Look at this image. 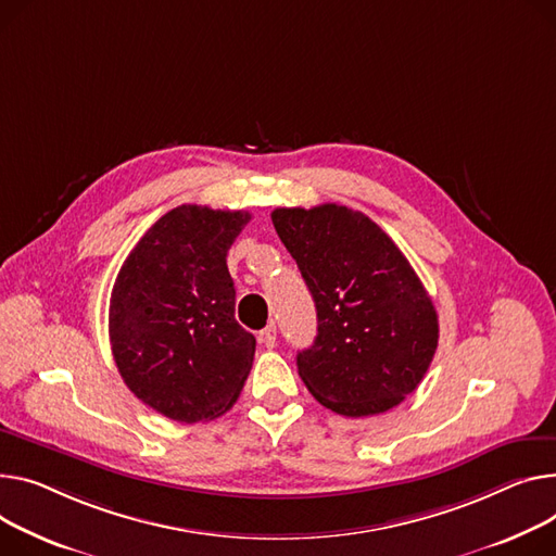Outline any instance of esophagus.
I'll use <instances>...</instances> for the list:
<instances>
[{"label":"esophagus","mask_w":556,"mask_h":556,"mask_svg":"<svg viewBox=\"0 0 556 556\" xmlns=\"http://www.w3.org/2000/svg\"><path fill=\"white\" fill-rule=\"evenodd\" d=\"M256 338H258V342H262V344L268 346V349L277 346V326L270 324V326H266L264 330H258Z\"/></svg>","instance_id":"esophagus-1"}]
</instances>
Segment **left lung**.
I'll list each match as a JSON object with an SVG mask.
<instances>
[{
	"label": "left lung",
	"instance_id": "1",
	"mask_svg": "<svg viewBox=\"0 0 556 556\" xmlns=\"http://www.w3.org/2000/svg\"><path fill=\"white\" fill-rule=\"evenodd\" d=\"M275 230L317 308L298 371L326 409L384 414L414 393L438 349V315L412 264L366 214L338 203L277 207Z\"/></svg>",
	"mask_w": 556,
	"mask_h": 556
}]
</instances>
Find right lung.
I'll return each instance as SVG.
<instances>
[{
  "mask_svg": "<svg viewBox=\"0 0 556 556\" xmlns=\"http://www.w3.org/2000/svg\"><path fill=\"white\" fill-rule=\"evenodd\" d=\"M248 212L178 205L125 258L109 302V342L129 391L178 422L224 416L256 340L235 319L228 250Z\"/></svg>",
  "mask_w": 556,
  "mask_h": 556,
  "instance_id": "right-lung-1",
  "label": "right lung"
}]
</instances>
